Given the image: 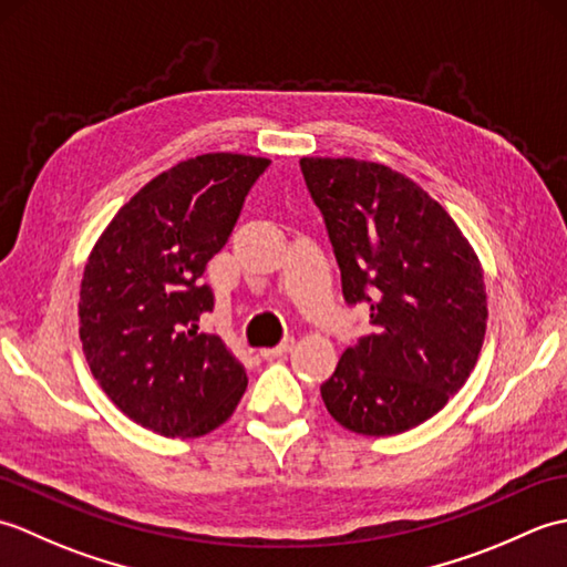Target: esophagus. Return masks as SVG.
Masks as SVG:
<instances>
[{
    "instance_id": "obj_1",
    "label": "esophagus",
    "mask_w": 567,
    "mask_h": 567,
    "mask_svg": "<svg viewBox=\"0 0 567 567\" xmlns=\"http://www.w3.org/2000/svg\"><path fill=\"white\" fill-rule=\"evenodd\" d=\"M295 346V336L292 333H287L285 339L277 343V346H272V348H262L260 351V355L265 358V360H272V358H282L287 351H290V348Z\"/></svg>"
}]
</instances>
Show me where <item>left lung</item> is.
<instances>
[{"label":"left lung","instance_id":"left-lung-1","mask_svg":"<svg viewBox=\"0 0 567 567\" xmlns=\"http://www.w3.org/2000/svg\"><path fill=\"white\" fill-rule=\"evenodd\" d=\"M341 270L370 333L346 348L321 400L341 426L392 436L424 424L463 388L487 329L480 260L436 199L388 165L302 158Z\"/></svg>","mask_w":567,"mask_h":567}]
</instances>
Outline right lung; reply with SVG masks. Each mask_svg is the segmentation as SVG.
<instances>
[{"mask_svg":"<svg viewBox=\"0 0 567 567\" xmlns=\"http://www.w3.org/2000/svg\"><path fill=\"white\" fill-rule=\"evenodd\" d=\"M268 158L207 153L131 197L84 265L80 341L106 396L161 436L221 426L246 392V368L216 333L207 262L231 236Z\"/></svg>","mask_w":567,"mask_h":567,"instance_id":"right-lung-1","label":"right lung"}]
</instances>
